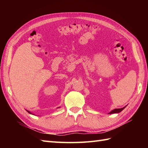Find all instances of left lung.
<instances>
[{
    "label": "left lung",
    "instance_id": "8db88e82",
    "mask_svg": "<svg viewBox=\"0 0 148 148\" xmlns=\"http://www.w3.org/2000/svg\"><path fill=\"white\" fill-rule=\"evenodd\" d=\"M126 106L124 107V108H120V109H113V110H112V111H111V112H109V114H115V113H119V112H120L122 111L125 108H126Z\"/></svg>",
    "mask_w": 148,
    "mask_h": 148
}]
</instances>
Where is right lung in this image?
I'll use <instances>...</instances> for the list:
<instances>
[{"label": "right lung", "instance_id": "right-lung-1", "mask_svg": "<svg viewBox=\"0 0 148 148\" xmlns=\"http://www.w3.org/2000/svg\"><path fill=\"white\" fill-rule=\"evenodd\" d=\"M58 108H60V107H58ZM58 108H57V109H58ZM27 111L28 112H29V113H30V114H32V112H30L29 111H27Z\"/></svg>", "mask_w": 148, "mask_h": 148}]
</instances>
